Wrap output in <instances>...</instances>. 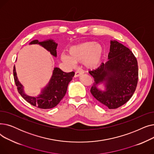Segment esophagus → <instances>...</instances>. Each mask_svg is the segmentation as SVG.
<instances>
[{"mask_svg": "<svg viewBox=\"0 0 154 154\" xmlns=\"http://www.w3.org/2000/svg\"><path fill=\"white\" fill-rule=\"evenodd\" d=\"M84 71L82 70H77L75 73V77H79L80 75H81L84 74Z\"/></svg>", "mask_w": 154, "mask_h": 154, "instance_id": "1", "label": "esophagus"}]
</instances>
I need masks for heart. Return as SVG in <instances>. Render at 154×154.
Here are the masks:
<instances>
[{"instance_id":"heart-1","label":"heart","mask_w":154,"mask_h":154,"mask_svg":"<svg viewBox=\"0 0 154 154\" xmlns=\"http://www.w3.org/2000/svg\"><path fill=\"white\" fill-rule=\"evenodd\" d=\"M69 56L65 54L60 55L61 60L70 66L75 62H84L88 69L97 68L102 60L104 51L102 45L93 41H87L72 46L68 51Z\"/></svg>"}]
</instances>
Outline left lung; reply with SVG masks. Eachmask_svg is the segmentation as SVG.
Listing matches in <instances>:
<instances>
[{
    "instance_id": "left-lung-1",
    "label": "left lung",
    "mask_w": 154,
    "mask_h": 154,
    "mask_svg": "<svg viewBox=\"0 0 154 154\" xmlns=\"http://www.w3.org/2000/svg\"><path fill=\"white\" fill-rule=\"evenodd\" d=\"M109 60L88 72L94 82L91 92L94 98L109 109L123 106L133 95L139 79L137 59L128 48L117 40H111ZM101 83L106 90L97 88Z\"/></svg>"
}]
</instances>
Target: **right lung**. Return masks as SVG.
<instances>
[{"instance_id":"1","label":"right lung","mask_w":154,"mask_h":154,"mask_svg":"<svg viewBox=\"0 0 154 154\" xmlns=\"http://www.w3.org/2000/svg\"><path fill=\"white\" fill-rule=\"evenodd\" d=\"M30 44H39L49 51L52 55L57 56L56 48L57 44L52 39L46 40L42 42L34 40ZM13 74L17 91L22 97L32 106L40 109H48L55 107L63 99L66 94L69 82L75 75V72L66 73L58 67H55L49 82L38 97H30L24 93L23 87L19 81L16 74L15 66H14Z\"/></svg>"}]
</instances>
